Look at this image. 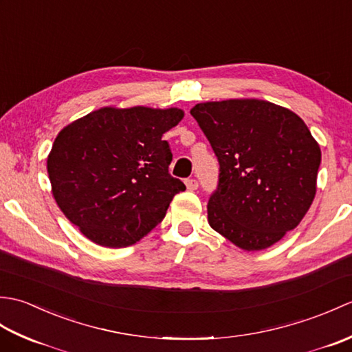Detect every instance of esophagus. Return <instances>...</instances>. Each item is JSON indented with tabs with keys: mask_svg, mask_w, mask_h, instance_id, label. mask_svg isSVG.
I'll use <instances>...</instances> for the list:
<instances>
[{
	"mask_svg": "<svg viewBox=\"0 0 352 352\" xmlns=\"http://www.w3.org/2000/svg\"><path fill=\"white\" fill-rule=\"evenodd\" d=\"M186 188H188V190H197L198 182L195 180V178H189V180H186Z\"/></svg>",
	"mask_w": 352,
	"mask_h": 352,
	"instance_id": "obj_1",
	"label": "esophagus"
}]
</instances>
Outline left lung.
Instances as JSON below:
<instances>
[{"mask_svg": "<svg viewBox=\"0 0 352 352\" xmlns=\"http://www.w3.org/2000/svg\"><path fill=\"white\" fill-rule=\"evenodd\" d=\"M219 160L210 227L243 251L272 246L296 228L316 195L320 148L294 111L256 98L190 109Z\"/></svg>", "mask_w": 352, "mask_h": 352, "instance_id": "1", "label": "left lung"}]
</instances>
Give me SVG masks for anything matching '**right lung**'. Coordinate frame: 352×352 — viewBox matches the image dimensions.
Returning a JSON list of instances; mask_svg holds the SVG:
<instances>
[{"mask_svg": "<svg viewBox=\"0 0 352 352\" xmlns=\"http://www.w3.org/2000/svg\"><path fill=\"white\" fill-rule=\"evenodd\" d=\"M182 109L101 107L62 129L47 159L51 192L81 234L106 248L139 242L186 186L162 136Z\"/></svg>", "mask_w": 352, "mask_h": 352, "instance_id": "1", "label": "right lung"}]
</instances>
